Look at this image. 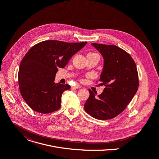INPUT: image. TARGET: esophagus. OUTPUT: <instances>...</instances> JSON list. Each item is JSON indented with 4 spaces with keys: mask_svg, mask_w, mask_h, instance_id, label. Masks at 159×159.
Returning <instances> with one entry per match:
<instances>
[{
    "mask_svg": "<svg viewBox=\"0 0 159 159\" xmlns=\"http://www.w3.org/2000/svg\"><path fill=\"white\" fill-rule=\"evenodd\" d=\"M71 88L72 89H79L80 88V85H75V86H71Z\"/></svg>",
    "mask_w": 159,
    "mask_h": 159,
    "instance_id": "esophagus-1",
    "label": "esophagus"
}]
</instances>
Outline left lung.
I'll return each instance as SVG.
<instances>
[{
    "label": "left lung",
    "mask_w": 159,
    "mask_h": 159,
    "mask_svg": "<svg viewBox=\"0 0 159 159\" xmlns=\"http://www.w3.org/2000/svg\"><path fill=\"white\" fill-rule=\"evenodd\" d=\"M103 56V68L99 81L105 88L96 96L89 91L84 110L99 120L111 119L122 113L136 94L138 74L132 57L122 49L113 45L91 44Z\"/></svg>",
    "instance_id": "obj_1"
}]
</instances>
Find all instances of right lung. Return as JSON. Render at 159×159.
Wrapping results in <instances>:
<instances>
[{
	"label": "right lung",
	"mask_w": 159,
	"mask_h": 159,
	"mask_svg": "<svg viewBox=\"0 0 159 159\" xmlns=\"http://www.w3.org/2000/svg\"><path fill=\"white\" fill-rule=\"evenodd\" d=\"M86 44L45 40L26 52L20 65L18 83L23 99L33 110L49 113L60 109L62 94L70 86L55 84L56 72L59 68L65 67Z\"/></svg>",
	"instance_id": "right-lung-1"
}]
</instances>
